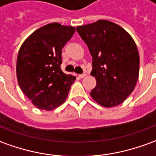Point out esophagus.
<instances>
[{
	"label": "esophagus",
	"mask_w": 156,
	"mask_h": 156,
	"mask_svg": "<svg viewBox=\"0 0 156 156\" xmlns=\"http://www.w3.org/2000/svg\"><path fill=\"white\" fill-rule=\"evenodd\" d=\"M86 76L85 73H83V74H79L78 75V78H84Z\"/></svg>",
	"instance_id": "esophagus-1"
}]
</instances>
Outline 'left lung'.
Segmentation results:
<instances>
[{
    "label": "left lung",
    "instance_id": "obj_1",
    "mask_svg": "<svg viewBox=\"0 0 156 156\" xmlns=\"http://www.w3.org/2000/svg\"><path fill=\"white\" fill-rule=\"evenodd\" d=\"M77 31L93 58L90 74L96 79V86L90 96L107 108L122 104L139 78V55L133 39L121 26L107 20L78 26Z\"/></svg>",
    "mask_w": 156,
    "mask_h": 156
}]
</instances>
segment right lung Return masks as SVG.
<instances>
[{
	"instance_id": "1",
	"label": "right lung",
	"mask_w": 156,
	"mask_h": 156,
	"mask_svg": "<svg viewBox=\"0 0 156 156\" xmlns=\"http://www.w3.org/2000/svg\"><path fill=\"white\" fill-rule=\"evenodd\" d=\"M75 30L72 26L49 23L33 32L19 49L18 85L38 109L51 111L67 99L76 78L61 69L62 49Z\"/></svg>"
}]
</instances>
